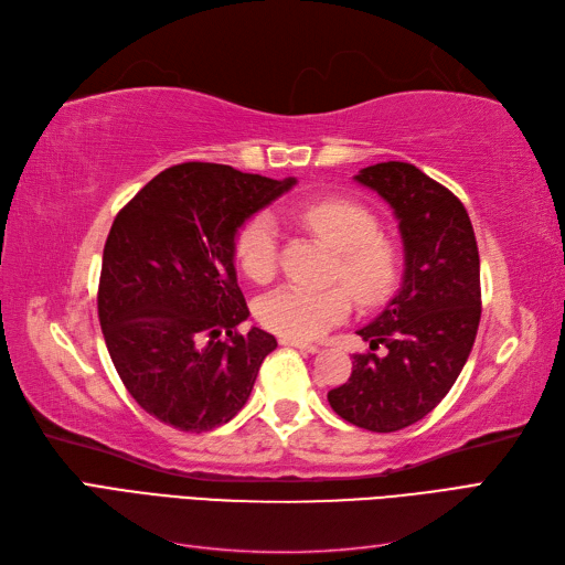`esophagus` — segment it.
I'll use <instances>...</instances> for the list:
<instances>
[{"instance_id":"esophagus-1","label":"esophagus","mask_w":565,"mask_h":565,"mask_svg":"<svg viewBox=\"0 0 565 565\" xmlns=\"http://www.w3.org/2000/svg\"><path fill=\"white\" fill-rule=\"evenodd\" d=\"M280 344L282 347H295V349H299L303 353H316L318 351L316 344H306V341H297V339H280Z\"/></svg>"}]
</instances>
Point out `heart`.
I'll list each match as a JSON object with an SVG mask.
<instances>
[{"instance_id": "b5f03b06", "label": "heart", "mask_w": 565, "mask_h": 565, "mask_svg": "<svg viewBox=\"0 0 565 565\" xmlns=\"http://www.w3.org/2000/svg\"><path fill=\"white\" fill-rule=\"evenodd\" d=\"M301 224L337 252L334 278L344 287L309 289L287 285L256 303V318L285 339L322 337L351 311V296L370 306L384 301L401 276L396 245L382 235L380 218L349 200H318L299 210ZM235 262L254 282H270L278 270V221L254 214L235 235Z\"/></svg>"}]
</instances>
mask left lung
Wrapping results in <instances>:
<instances>
[{"label": "left lung", "instance_id": "8db88e82", "mask_svg": "<svg viewBox=\"0 0 565 565\" xmlns=\"http://www.w3.org/2000/svg\"><path fill=\"white\" fill-rule=\"evenodd\" d=\"M377 191L398 218L405 247L401 289L358 330L347 384L328 393L334 413L361 429L391 434L446 398L481 322V262L469 214L446 185L409 162H380L353 177ZM384 345V354L373 351Z\"/></svg>", "mask_w": 565, "mask_h": 565}]
</instances>
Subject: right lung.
Masks as SVG:
<instances>
[{
  "label": "right lung",
  "mask_w": 565,
  "mask_h": 565,
  "mask_svg": "<svg viewBox=\"0 0 565 565\" xmlns=\"http://www.w3.org/2000/svg\"><path fill=\"white\" fill-rule=\"evenodd\" d=\"M295 183L183 162L148 181L115 216L98 320L119 380L148 415L202 434L247 403L278 341L259 328L237 332L249 309L233 266L235 235Z\"/></svg>",
  "instance_id": "obj_1"
}]
</instances>
